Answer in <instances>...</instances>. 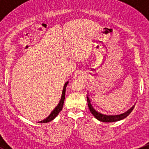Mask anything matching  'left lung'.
<instances>
[{"label": "left lung", "mask_w": 149, "mask_h": 149, "mask_svg": "<svg viewBox=\"0 0 149 149\" xmlns=\"http://www.w3.org/2000/svg\"><path fill=\"white\" fill-rule=\"evenodd\" d=\"M87 100H88V104L89 109H90V112L92 113V114L95 116V118L97 120H99L100 121H102V122H105V123H111V122H116V121L120 120H123L127 116L130 115V113L132 111L133 109H134V106H133L131 109H130L129 110L127 111L126 112L123 113L122 114H120V115H106V114L102 113L100 111L97 110L94 106L92 105L91 101H90V97H89V95H88L87 96Z\"/></svg>", "instance_id": "left-lung-1"}]
</instances>
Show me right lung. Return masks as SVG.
Instances as JSON below:
<instances>
[{
    "label": "right lung",
    "instance_id": "right-lung-1",
    "mask_svg": "<svg viewBox=\"0 0 149 149\" xmlns=\"http://www.w3.org/2000/svg\"><path fill=\"white\" fill-rule=\"evenodd\" d=\"M68 83H69V81L66 82L64 85V88H63V90H62V95H61L60 102H59V103L58 104V105L55 107V109L51 112V113L49 114L48 117H47L45 119L42 120L41 121H40L39 123H45L50 122V121L52 120L53 119L55 118L56 116H57L58 114H59V113L61 111V109H62L63 108V106H64V102L65 99V92H66V86H67Z\"/></svg>",
    "mask_w": 149,
    "mask_h": 149
}]
</instances>
